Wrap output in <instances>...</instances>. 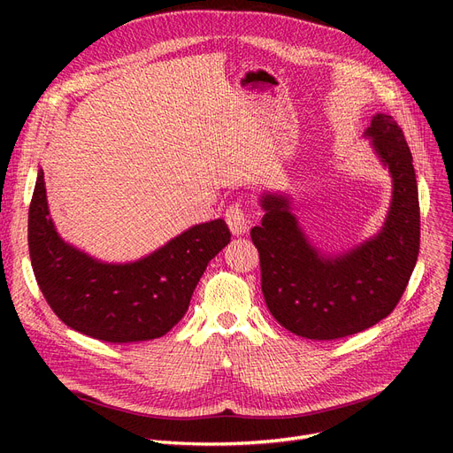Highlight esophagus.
<instances>
[{
  "mask_svg": "<svg viewBox=\"0 0 453 453\" xmlns=\"http://www.w3.org/2000/svg\"><path fill=\"white\" fill-rule=\"evenodd\" d=\"M226 222L233 234H244L250 229V219L241 202H234L226 209Z\"/></svg>",
  "mask_w": 453,
  "mask_h": 453,
  "instance_id": "1",
  "label": "esophagus"
}]
</instances>
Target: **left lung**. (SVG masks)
<instances>
[{
    "label": "left lung",
    "instance_id": "8db88e82",
    "mask_svg": "<svg viewBox=\"0 0 453 453\" xmlns=\"http://www.w3.org/2000/svg\"><path fill=\"white\" fill-rule=\"evenodd\" d=\"M365 137L393 180L386 222L345 253L308 242L287 195H263V224L251 229L260 284L272 316L296 336L338 340L388 318L406 290L420 246L413 156L395 119L376 113Z\"/></svg>",
    "mask_w": 453,
    "mask_h": 453
}]
</instances>
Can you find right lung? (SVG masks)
I'll return each mask as SVG.
<instances>
[{
  "mask_svg": "<svg viewBox=\"0 0 453 453\" xmlns=\"http://www.w3.org/2000/svg\"><path fill=\"white\" fill-rule=\"evenodd\" d=\"M231 241L222 219L188 227L135 263L111 265L62 241L38 171L29 207V253L38 287L67 326L110 343L165 336L187 312L209 260Z\"/></svg>",
  "mask_w": 453,
  "mask_h": 453,
  "instance_id": "add662e5",
  "label": "right lung"
}]
</instances>
